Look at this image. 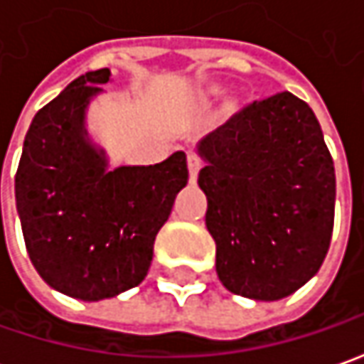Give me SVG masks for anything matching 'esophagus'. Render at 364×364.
Returning <instances> with one entry per match:
<instances>
[{"label": "esophagus", "mask_w": 364, "mask_h": 364, "mask_svg": "<svg viewBox=\"0 0 364 364\" xmlns=\"http://www.w3.org/2000/svg\"><path fill=\"white\" fill-rule=\"evenodd\" d=\"M187 165H189V175H191V179H195V177H197V173H199V169L203 167L201 159L197 157V155H189V157H187Z\"/></svg>", "instance_id": "esophagus-1"}]
</instances>
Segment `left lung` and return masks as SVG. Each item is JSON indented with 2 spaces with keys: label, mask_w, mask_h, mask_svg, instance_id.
Segmentation results:
<instances>
[{
  "label": "left lung",
  "mask_w": 364,
  "mask_h": 364,
  "mask_svg": "<svg viewBox=\"0 0 364 364\" xmlns=\"http://www.w3.org/2000/svg\"><path fill=\"white\" fill-rule=\"evenodd\" d=\"M215 269L237 296L280 300L316 274L334 225L336 179L312 108L278 92L197 144Z\"/></svg>",
  "instance_id": "1"
}]
</instances>
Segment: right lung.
I'll return each instance as SVG.
<instances>
[{"instance_id":"add662e5","label":"right lung","mask_w":364,"mask_h":364,"mask_svg":"<svg viewBox=\"0 0 364 364\" xmlns=\"http://www.w3.org/2000/svg\"><path fill=\"white\" fill-rule=\"evenodd\" d=\"M110 70L86 72L38 110L16 173V203L33 268L62 294L88 302L143 282L159 230L187 185L183 151L149 167L108 171L84 112Z\"/></svg>"}]
</instances>
